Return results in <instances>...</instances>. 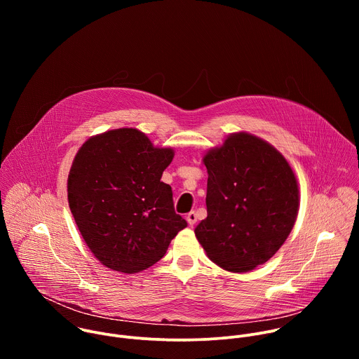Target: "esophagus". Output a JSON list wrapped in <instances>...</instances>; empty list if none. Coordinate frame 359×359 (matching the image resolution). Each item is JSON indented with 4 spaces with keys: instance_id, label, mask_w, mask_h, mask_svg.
Masks as SVG:
<instances>
[{
    "instance_id": "esophagus-1",
    "label": "esophagus",
    "mask_w": 359,
    "mask_h": 359,
    "mask_svg": "<svg viewBox=\"0 0 359 359\" xmlns=\"http://www.w3.org/2000/svg\"><path fill=\"white\" fill-rule=\"evenodd\" d=\"M186 220H187V223H189V226H194L196 224V222H197V216H196V213L194 212H190V213H187V216H186Z\"/></svg>"
}]
</instances>
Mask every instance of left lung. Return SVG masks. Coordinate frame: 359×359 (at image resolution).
I'll use <instances>...</instances> for the list:
<instances>
[{
  "label": "left lung",
  "instance_id": "1",
  "mask_svg": "<svg viewBox=\"0 0 359 359\" xmlns=\"http://www.w3.org/2000/svg\"><path fill=\"white\" fill-rule=\"evenodd\" d=\"M208 217L194 229L209 259L231 273L269 262L291 233L299 204L295 175L281 153L245 132L203 158Z\"/></svg>",
  "mask_w": 359,
  "mask_h": 359
}]
</instances>
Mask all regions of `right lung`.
<instances>
[{
  "label": "right lung",
  "instance_id": "right-lung-1",
  "mask_svg": "<svg viewBox=\"0 0 359 359\" xmlns=\"http://www.w3.org/2000/svg\"><path fill=\"white\" fill-rule=\"evenodd\" d=\"M173 149L155 147L133 128L88 139L68 176L75 223L108 269L139 273L158 263L187 223L176 215L172 187L161 182Z\"/></svg>",
  "mask_w": 359,
  "mask_h": 359
}]
</instances>
